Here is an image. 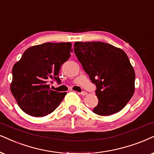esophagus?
Instances as JSON below:
<instances>
[{
  "label": "esophagus",
  "instance_id": "esophagus-1",
  "mask_svg": "<svg viewBox=\"0 0 154 154\" xmlns=\"http://www.w3.org/2000/svg\"><path fill=\"white\" fill-rule=\"evenodd\" d=\"M78 94H79L82 95V96H85V95H87V91H82V92H79V93H78Z\"/></svg>",
  "mask_w": 154,
  "mask_h": 154
}]
</instances>
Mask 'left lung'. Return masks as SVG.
<instances>
[{"mask_svg": "<svg viewBox=\"0 0 154 154\" xmlns=\"http://www.w3.org/2000/svg\"><path fill=\"white\" fill-rule=\"evenodd\" d=\"M75 53L91 82L99 102L93 112L116 114L134 93L135 72L129 57L120 48L102 42H76Z\"/></svg>", "mask_w": 154, "mask_h": 154, "instance_id": "obj_1", "label": "left lung"}]
</instances>
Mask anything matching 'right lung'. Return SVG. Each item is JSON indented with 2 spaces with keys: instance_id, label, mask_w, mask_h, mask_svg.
<instances>
[{
  "instance_id": "obj_1",
  "label": "right lung",
  "mask_w": 154,
  "mask_h": 154,
  "mask_svg": "<svg viewBox=\"0 0 154 154\" xmlns=\"http://www.w3.org/2000/svg\"><path fill=\"white\" fill-rule=\"evenodd\" d=\"M72 52L70 42H46L29 48L15 64L11 91L25 113L41 117L59 106L67 92L51 90L48 82L60 84V67Z\"/></svg>"
}]
</instances>
